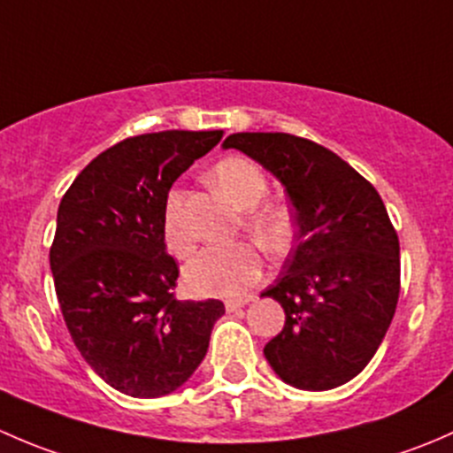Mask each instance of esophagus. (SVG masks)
<instances>
[{
    "instance_id": "obj_1",
    "label": "esophagus",
    "mask_w": 453,
    "mask_h": 453,
    "mask_svg": "<svg viewBox=\"0 0 453 453\" xmlns=\"http://www.w3.org/2000/svg\"><path fill=\"white\" fill-rule=\"evenodd\" d=\"M245 304H248V300H243V298H239V300H226V309H227V313L239 311V309H243Z\"/></svg>"
}]
</instances>
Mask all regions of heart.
Listing matches in <instances>:
<instances>
[{
  "label": "heart",
  "mask_w": 453,
  "mask_h": 453,
  "mask_svg": "<svg viewBox=\"0 0 453 453\" xmlns=\"http://www.w3.org/2000/svg\"><path fill=\"white\" fill-rule=\"evenodd\" d=\"M212 181L236 208L250 210L248 230L267 250H280L291 236V219L282 205H258L267 195V180L254 162L227 157L212 168ZM164 241L168 250L184 256L193 248V236L181 219V193L173 190L164 208ZM263 276V260L252 243L208 245L188 260L184 282L195 296L239 298Z\"/></svg>",
  "instance_id": "1"
}]
</instances>
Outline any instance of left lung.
Instances as JSON below:
<instances>
[{
  "mask_svg": "<svg viewBox=\"0 0 453 453\" xmlns=\"http://www.w3.org/2000/svg\"><path fill=\"white\" fill-rule=\"evenodd\" d=\"M236 149L287 190L298 243L263 291L285 309L267 342L273 372L300 390H331L377 353L401 289L399 236L370 181L340 155L289 134H232Z\"/></svg>",
  "mask_w": 453,
  "mask_h": 453,
  "instance_id": "1",
  "label": "left lung"
}]
</instances>
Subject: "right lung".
Listing matches in <instances>:
<instances>
[{
	"mask_svg": "<svg viewBox=\"0 0 453 453\" xmlns=\"http://www.w3.org/2000/svg\"><path fill=\"white\" fill-rule=\"evenodd\" d=\"M223 131H162L103 150L63 195L50 250L58 304L76 349L103 381L138 399L184 386L208 353L221 300H177L164 243L177 177Z\"/></svg>",
	"mask_w": 453,
	"mask_h": 453,
	"instance_id": "obj_1",
	"label": "right lung"
}]
</instances>
